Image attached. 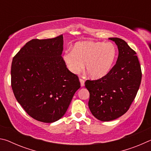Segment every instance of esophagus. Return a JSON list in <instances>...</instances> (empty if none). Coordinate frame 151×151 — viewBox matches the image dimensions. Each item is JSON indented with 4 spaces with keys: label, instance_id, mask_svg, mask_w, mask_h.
I'll return each mask as SVG.
<instances>
[{
    "label": "esophagus",
    "instance_id": "esophagus-1",
    "mask_svg": "<svg viewBox=\"0 0 151 151\" xmlns=\"http://www.w3.org/2000/svg\"><path fill=\"white\" fill-rule=\"evenodd\" d=\"M79 81H80V83H81V86H84V85H85V81H84L83 79L80 78L79 79Z\"/></svg>",
    "mask_w": 151,
    "mask_h": 151
}]
</instances>
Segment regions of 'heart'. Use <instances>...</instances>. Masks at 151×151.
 <instances>
[{
  "mask_svg": "<svg viewBox=\"0 0 151 151\" xmlns=\"http://www.w3.org/2000/svg\"><path fill=\"white\" fill-rule=\"evenodd\" d=\"M116 57V48L112 42L94 41L78 42L73 50H68L63 55L66 67L76 75L85 68L91 77L99 79L111 70Z\"/></svg>",
  "mask_w": 151,
  "mask_h": 151,
  "instance_id": "b5f03b06",
  "label": "heart"
}]
</instances>
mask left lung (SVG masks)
I'll use <instances>...</instances> for the list:
<instances>
[{"label":"left lung","mask_w":151,"mask_h":151,"mask_svg":"<svg viewBox=\"0 0 151 151\" xmlns=\"http://www.w3.org/2000/svg\"><path fill=\"white\" fill-rule=\"evenodd\" d=\"M109 39L118 47L115 65L104 77L85 82L90 93L89 109L101 121H112L127 112L137 95L142 78L135 51L124 40L116 37Z\"/></svg>","instance_id":"left-lung-1"}]
</instances>
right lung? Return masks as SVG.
Listing matches in <instances>:
<instances>
[{
    "label": "right lung",
    "instance_id": "add662e5",
    "mask_svg": "<svg viewBox=\"0 0 151 151\" xmlns=\"http://www.w3.org/2000/svg\"><path fill=\"white\" fill-rule=\"evenodd\" d=\"M63 36L32 39L14 56L11 86L15 98L33 119L51 123L62 118L76 91L78 76L61 57Z\"/></svg>",
    "mask_w": 151,
    "mask_h": 151
}]
</instances>
